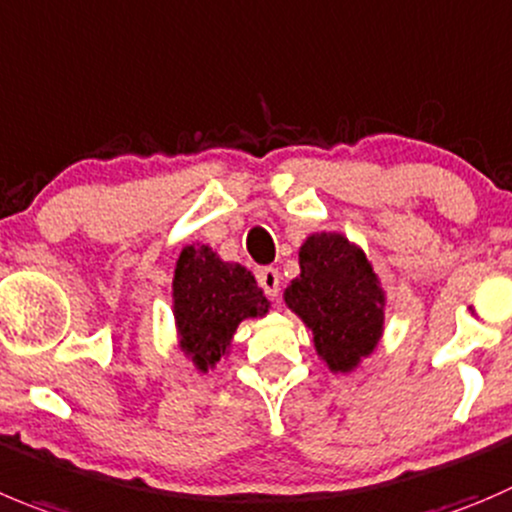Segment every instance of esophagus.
I'll return each instance as SVG.
<instances>
[{"mask_svg": "<svg viewBox=\"0 0 512 512\" xmlns=\"http://www.w3.org/2000/svg\"><path fill=\"white\" fill-rule=\"evenodd\" d=\"M259 284L271 299H279V291H281V276L279 269L274 266H266V269H259Z\"/></svg>", "mask_w": 512, "mask_h": 512, "instance_id": "esophagus-1", "label": "esophagus"}]
</instances>
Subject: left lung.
Wrapping results in <instances>:
<instances>
[{
	"mask_svg": "<svg viewBox=\"0 0 512 512\" xmlns=\"http://www.w3.org/2000/svg\"><path fill=\"white\" fill-rule=\"evenodd\" d=\"M301 274L284 291L291 311L314 334L316 354L332 372H352L377 347L384 291L362 248L342 233H314L299 251Z\"/></svg>",
	"mask_w": 512,
	"mask_h": 512,
	"instance_id": "1",
	"label": "left lung"
}]
</instances>
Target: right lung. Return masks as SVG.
I'll list each match as a JSON object with an SVG mask.
<instances>
[{
  "label": "right lung",
  "mask_w": 512,
  "mask_h": 512,
  "mask_svg": "<svg viewBox=\"0 0 512 512\" xmlns=\"http://www.w3.org/2000/svg\"><path fill=\"white\" fill-rule=\"evenodd\" d=\"M266 311L269 299L241 264L221 261L208 246L180 251L173 276V314L180 349L198 372L216 367L243 319Z\"/></svg>",
  "instance_id": "obj_1"
}]
</instances>
